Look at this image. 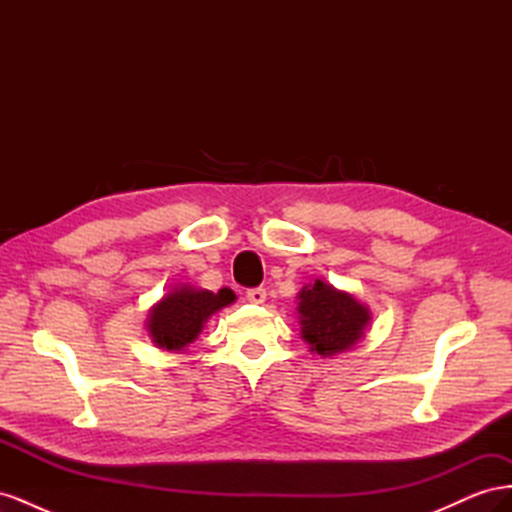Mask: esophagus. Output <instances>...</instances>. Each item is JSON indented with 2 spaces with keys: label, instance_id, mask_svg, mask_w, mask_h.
Here are the masks:
<instances>
[{
  "label": "esophagus",
  "instance_id": "esophagus-1",
  "mask_svg": "<svg viewBox=\"0 0 512 512\" xmlns=\"http://www.w3.org/2000/svg\"><path fill=\"white\" fill-rule=\"evenodd\" d=\"M245 297H247V301H250V303L260 305V303H265V301H267V290L262 288V286H258V288H250V290H247Z\"/></svg>",
  "mask_w": 512,
  "mask_h": 512
}]
</instances>
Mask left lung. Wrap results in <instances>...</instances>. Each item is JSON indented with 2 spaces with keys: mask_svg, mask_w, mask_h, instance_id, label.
<instances>
[{
  "mask_svg": "<svg viewBox=\"0 0 512 512\" xmlns=\"http://www.w3.org/2000/svg\"><path fill=\"white\" fill-rule=\"evenodd\" d=\"M299 299L303 339L314 352L333 356L348 350L363 337L369 312L348 292H339L318 280L305 286L299 292Z\"/></svg>",
  "mask_w": 512,
  "mask_h": 512,
  "instance_id": "8db88e82",
  "label": "left lung"
}]
</instances>
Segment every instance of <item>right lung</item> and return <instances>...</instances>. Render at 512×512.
Here are the masks:
<instances>
[{"label": "right lung", "mask_w": 512, "mask_h": 512, "mask_svg": "<svg viewBox=\"0 0 512 512\" xmlns=\"http://www.w3.org/2000/svg\"><path fill=\"white\" fill-rule=\"evenodd\" d=\"M235 301V292L222 288L218 294L190 286L175 288L151 309L149 333L164 350H183L203 331L205 320Z\"/></svg>", "instance_id": "obj_1"}]
</instances>
